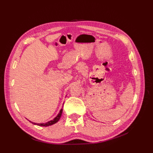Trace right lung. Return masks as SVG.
I'll list each match as a JSON object with an SVG mask.
<instances>
[{"label":"right lung","mask_w":153,"mask_h":153,"mask_svg":"<svg viewBox=\"0 0 153 153\" xmlns=\"http://www.w3.org/2000/svg\"><path fill=\"white\" fill-rule=\"evenodd\" d=\"M62 113V108L61 109V110H60V112L58 114V115L53 120H52V121H50L46 123H32L31 121H30V122L32 123V124H36V125H38V126H51V125H52V124H53L55 123H57L59 121L60 118H61V117Z\"/></svg>","instance_id":"right-lung-1"}]
</instances>
